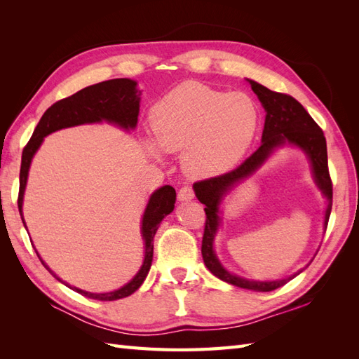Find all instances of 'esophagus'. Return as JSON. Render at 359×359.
<instances>
[{"instance_id": "34e87169", "label": "esophagus", "mask_w": 359, "mask_h": 359, "mask_svg": "<svg viewBox=\"0 0 359 359\" xmlns=\"http://www.w3.org/2000/svg\"><path fill=\"white\" fill-rule=\"evenodd\" d=\"M194 198V191L191 187L189 186H184L180 189L178 191V201L181 202H187V201H191Z\"/></svg>"}]
</instances>
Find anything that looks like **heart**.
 Masks as SVG:
<instances>
[{"instance_id":"b5f03b06","label":"heart","mask_w":359,"mask_h":359,"mask_svg":"<svg viewBox=\"0 0 359 359\" xmlns=\"http://www.w3.org/2000/svg\"><path fill=\"white\" fill-rule=\"evenodd\" d=\"M259 121V107L250 95L186 82L154 104L151 124L156 137H147L145 145L156 156L163 149H184V169L191 177L208 178L241 160Z\"/></svg>"}]
</instances>
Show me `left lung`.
I'll return each mask as SVG.
<instances>
[{
	"label": "left lung",
	"instance_id": "obj_1",
	"mask_svg": "<svg viewBox=\"0 0 359 359\" xmlns=\"http://www.w3.org/2000/svg\"><path fill=\"white\" fill-rule=\"evenodd\" d=\"M247 81L252 85V90L257 95V99L262 103L266 112L262 133V145H260L255 153L244 163H241L236 169L223 173V175L219 177H212L208 180L194 182L193 189L199 202L205 205L206 220L202 238V257L206 268H208L215 277H219L220 280L226 281V283L233 285L236 287L250 289L256 292H271L286 285L289 280L302 273V269L287 278L274 281L247 280L226 271L214 253V236L220 226L219 206L222 198L227 191L232 190V187H235L238 182H241L250 175H253V172H256L264 165V161L271 156V153H273L276 148H280L283 145H295L309 156L314 181H316L318 187L323 193V196L328 199V206L327 211H325L323 222L325 229H327L332 208V182L328 170L327 140H325L322 128L314 123V119L310 116V114L304 109L302 104L293 99L292 95L271 91L266 86L260 85L255 81Z\"/></svg>",
	"mask_w": 359,
	"mask_h": 359
}]
</instances>
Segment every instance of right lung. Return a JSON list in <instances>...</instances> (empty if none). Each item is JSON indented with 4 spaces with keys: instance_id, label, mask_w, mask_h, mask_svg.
Segmentation results:
<instances>
[{
    "instance_id": "add662e5",
    "label": "right lung",
    "mask_w": 359,
    "mask_h": 359,
    "mask_svg": "<svg viewBox=\"0 0 359 359\" xmlns=\"http://www.w3.org/2000/svg\"><path fill=\"white\" fill-rule=\"evenodd\" d=\"M136 85L137 82L132 79L121 78V79H111V81H104L100 83L86 86V88L67 97V99H62L57 103H53L49 109L43 114L34 130V133H32L29 139V142L25 145L22 151V163H20L18 206H19L20 219H22V223L25 227L27 224L22 215V203H24V193H25L27 180H28V170H29L31 160L37 153V149L40 148L43 139L61 128L81 126V124L102 123V121L116 124L126 130L135 128L137 124L139 102H140V97H139L140 91L136 88ZM175 199H177L175 189L170 186H163L161 189L156 190L153 194H151L142 217V229H140L145 241L144 264L137 271V274L130 280L127 285L114 292L91 293L78 287H72L67 283H64V281L62 283L72 287L74 292L81 293L83 297L99 299V301H115V299H121L132 295V293L136 292L140 287V285L144 283V280L148 276L151 262H153L154 235L158 229V224L161 223V220L173 211ZM39 259L41 260V264L45 265V268L49 271V273L53 277H57L49 269V266L43 262V259L40 256Z\"/></svg>"
}]
</instances>
